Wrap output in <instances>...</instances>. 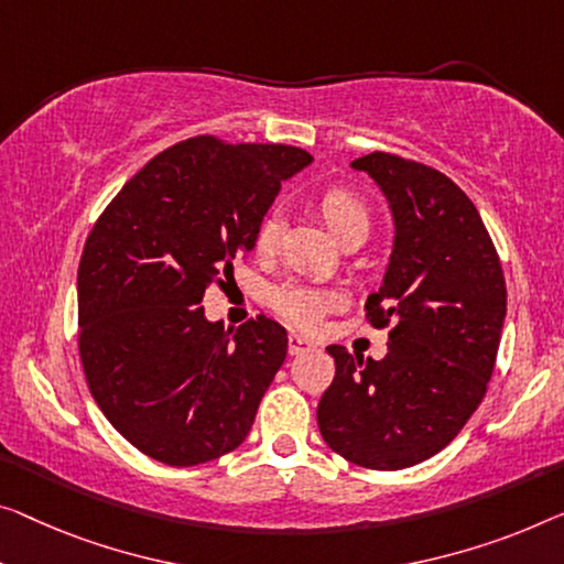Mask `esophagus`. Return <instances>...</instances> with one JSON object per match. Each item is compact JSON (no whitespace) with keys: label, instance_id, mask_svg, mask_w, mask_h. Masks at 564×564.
Listing matches in <instances>:
<instances>
[{"label":"esophagus","instance_id":"1","mask_svg":"<svg viewBox=\"0 0 564 564\" xmlns=\"http://www.w3.org/2000/svg\"><path fill=\"white\" fill-rule=\"evenodd\" d=\"M308 349H314V341L301 334H289V355H304Z\"/></svg>","mask_w":564,"mask_h":564}]
</instances>
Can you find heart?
<instances>
[{"label":"heart","mask_w":564,"mask_h":564,"mask_svg":"<svg viewBox=\"0 0 564 564\" xmlns=\"http://www.w3.org/2000/svg\"><path fill=\"white\" fill-rule=\"evenodd\" d=\"M314 207L326 228L332 230V235L339 242L347 238H367L372 215H369L367 202L359 197L355 189L326 187L324 192H318L316 195ZM279 238H281L279 217L273 213L260 217L253 235L256 253L271 256L275 246H279ZM271 304L285 318V322H291L293 326H301V329H311V326L322 322L326 311H332L341 304V296L329 289H316V285L283 283L273 291Z\"/></svg>","instance_id":"obj_1"}]
</instances>
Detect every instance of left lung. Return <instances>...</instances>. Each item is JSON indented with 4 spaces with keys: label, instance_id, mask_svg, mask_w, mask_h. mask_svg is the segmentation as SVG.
I'll list each match as a JSON object with an SVG mask.
<instances>
[{
    "label": "left lung",
    "instance_id": "left-lung-1",
    "mask_svg": "<svg viewBox=\"0 0 564 564\" xmlns=\"http://www.w3.org/2000/svg\"><path fill=\"white\" fill-rule=\"evenodd\" d=\"M388 199L394 240L369 324L390 326L382 359L326 351L336 375L316 408L326 445L351 464L400 470L435 456L481 405L507 318L497 248L448 176L372 151L351 162Z\"/></svg>",
    "mask_w": 564,
    "mask_h": 564
}]
</instances>
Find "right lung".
Segmentation results:
<instances>
[{"label":"right lung","mask_w":564,"mask_h":564,"mask_svg":"<svg viewBox=\"0 0 564 564\" xmlns=\"http://www.w3.org/2000/svg\"><path fill=\"white\" fill-rule=\"evenodd\" d=\"M311 162L296 147L187 139L133 174L90 230L80 362L108 423L149 458L197 466L250 433L289 334L268 316L225 329L199 304L253 250L281 182Z\"/></svg>","instance_id":"obj_1"}]
</instances>
